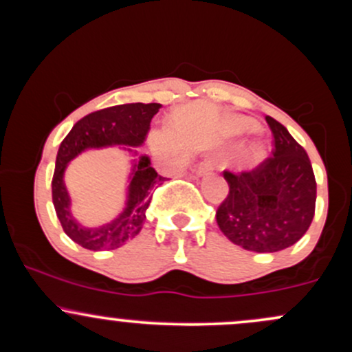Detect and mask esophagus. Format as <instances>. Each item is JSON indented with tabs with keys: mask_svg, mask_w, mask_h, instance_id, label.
<instances>
[{
	"mask_svg": "<svg viewBox=\"0 0 352 352\" xmlns=\"http://www.w3.org/2000/svg\"><path fill=\"white\" fill-rule=\"evenodd\" d=\"M215 168V164H213V160H204V162H200L199 165V170H197V173L199 175H207V173H210Z\"/></svg>",
	"mask_w": 352,
	"mask_h": 352,
	"instance_id": "1",
	"label": "esophagus"
}]
</instances>
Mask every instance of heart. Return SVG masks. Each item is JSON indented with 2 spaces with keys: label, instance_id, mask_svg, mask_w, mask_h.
<instances>
[{
  "label": "heart",
  "instance_id": "b5f03b06",
  "mask_svg": "<svg viewBox=\"0 0 352 352\" xmlns=\"http://www.w3.org/2000/svg\"><path fill=\"white\" fill-rule=\"evenodd\" d=\"M225 129H227V134L230 137H240L253 131L254 124L246 117L232 116L225 124ZM266 157H268V144L261 137L253 139L243 151V162L246 167H258L265 162Z\"/></svg>",
  "mask_w": 352,
  "mask_h": 352
}]
</instances>
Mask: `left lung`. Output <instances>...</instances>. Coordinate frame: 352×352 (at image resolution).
<instances>
[{"mask_svg":"<svg viewBox=\"0 0 352 352\" xmlns=\"http://www.w3.org/2000/svg\"><path fill=\"white\" fill-rule=\"evenodd\" d=\"M266 122L274 135V157L253 172H225L230 193L217 210L221 233L254 253L281 252L300 241L316 205L308 153L285 125L273 117H266Z\"/></svg>","mask_w":352,"mask_h":352,"instance_id":"8db88e82","label":"left lung"}]
</instances>
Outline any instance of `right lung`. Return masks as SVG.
Masks as SVG:
<instances>
[{"instance_id":"right-lung-1","label":"right lung","mask_w":352,"mask_h":352,"mask_svg":"<svg viewBox=\"0 0 352 352\" xmlns=\"http://www.w3.org/2000/svg\"><path fill=\"white\" fill-rule=\"evenodd\" d=\"M162 104H122L96 111L79 120L59 145L56 168L52 175V204L63 230L74 243L92 252L116 250L139 235L145 223V212L152 200V190L162 185L151 165L147 153H139L151 131L152 117ZM119 146L131 157L126 177L124 205L120 213L106 224L87 228L72 213V197L67 190L65 170L76 156L87 150Z\"/></svg>"}]
</instances>
